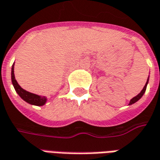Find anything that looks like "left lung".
I'll return each instance as SVG.
<instances>
[{
  "label": "left lung",
  "mask_w": 160,
  "mask_h": 160,
  "mask_svg": "<svg viewBox=\"0 0 160 160\" xmlns=\"http://www.w3.org/2000/svg\"><path fill=\"white\" fill-rule=\"evenodd\" d=\"M147 83H148V80H147V81H146V85H145V87L143 88L142 91L138 93V95L135 96V97H133L132 99H131L129 105H132V104H133V103H135V102H137L138 99H140V98H141V97H142L143 94L145 93V92H146V86H147Z\"/></svg>",
  "instance_id": "1"
}]
</instances>
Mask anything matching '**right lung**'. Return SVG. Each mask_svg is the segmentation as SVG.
<instances>
[{
    "label": "right lung",
    "mask_w": 160,
    "mask_h": 160,
    "mask_svg": "<svg viewBox=\"0 0 160 160\" xmlns=\"http://www.w3.org/2000/svg\"><path fill=\"white\" fill-rule=\"evenodd\" d=\"M14 65L12 66V71H11V79H12V83L14 86L15 91L20 97L22 98L23 100H25L26 102L31 104V105H34V106H43L44 104L47 102V98L44 96H40L37 94H34L32 92L26 91L23 88H21V86L18 84V82L15 80L14 72Z\"/></svg>",
    "instance_id": "1"
}]
</instances>
